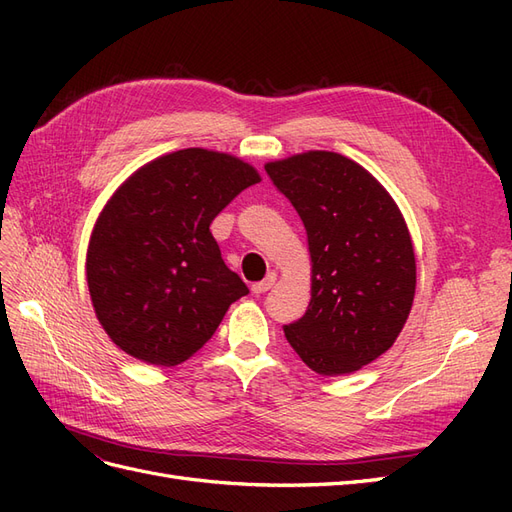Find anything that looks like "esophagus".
<instances>
[{
  "instance_id": "obj_1",
  "label": "esophagus",
  "mask_w": 512,
  "mask_h": 512,
  "mask_svg": "<svg viewBox=\"0 0 512 512\" xmlns=\"http://www.w3.org/2000/svg\"><path fill=\"white\" fill-rule=\"evenodd\" d=\"M275 282H277V273H275V271H271V273L265 277V280L258 282V284H254V286H252V290H254L256 294H262V292L271 290V288L275 286Z\"/></svg>"
}]
</instances>
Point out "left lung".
I'll list each match as a JSON object with an SVG mask.
<instances>
[{"label": "left lung", "instance_id": "left-lung-1", "mask_svg": "<svg viewBox=\"0 0 512 512\" xmlns=\"http://www.w3.org/2000/svg\"><path fill=\"white\" fill-rule=\"evenodd\" d=\"M265 170L307 232L312 299L286 324L288 344L320 376L359 371L389 350L410 316L416 258L393 196L335 151H305Z\"/></svg>", "mask_w": 512, "mask_h": 512}]
</instances>
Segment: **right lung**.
Segmentation results:
<instances>
[{"instance_id":"1","label":"right lung","mask_w":512,"mask_h":512,"mask_svg":"<svg viewBox=\"0 0 512 512\" xmlns=\"http://www.w3.org/2000/svg\"><path fill=\"white\" fill-rule=\"evenodd\" d=\"M258 181L245 160L190 147L143 164L106 200L85 273L96 318L117 348L173 367L209 342L228 307L247 294L209 226Z\"/></svg>"}]
</instances>
